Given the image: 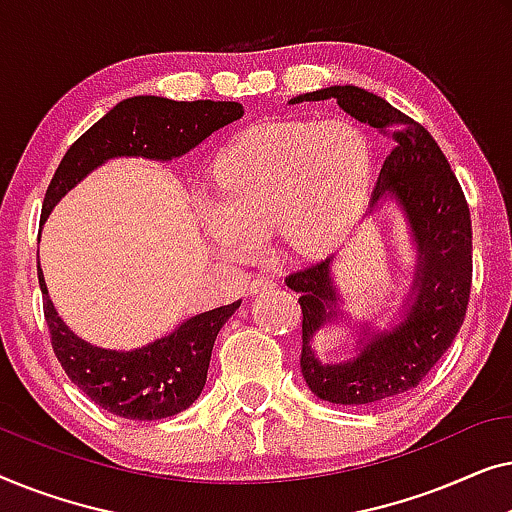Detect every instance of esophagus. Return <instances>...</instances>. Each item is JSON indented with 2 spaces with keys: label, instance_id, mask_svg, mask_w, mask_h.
<instances>
[{
  "label": "esophagus",
  "instance_id": "1",
  "mask_svg": "<svg viewBox=\"0 0 512 512\" xmlns=\"http://www.w3.org/2000/svg\"><path fill=\"white\" fill-rule=\"evenodd\" d=\"M275 286H277L275 279H270V277H256L254 282L249 284V293H251V296H256V293L270 291V289H275Z\"/></svg>",
  "mask_w": 512,
  "mask_h": 512
}]
</instances>
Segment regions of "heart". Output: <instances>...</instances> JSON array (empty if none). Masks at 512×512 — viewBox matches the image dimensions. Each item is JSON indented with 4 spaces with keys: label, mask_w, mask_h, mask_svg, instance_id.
<instances>
[{
    "label": "heart",
    "mask_w": 512,
    "mask_h": 512,
    "mask_svg": "<svg viewBox=\"0 0 512 512\" xmlns=\"http://www.w3.org/2000/svg\"><path fill=\"white\" fill-rule=\"evenodd\" d=\"M368 177V139L352 123L254 125L216 158V195L198 200V219L235 261L254 256L272 228L293 254L317 256L354 226Z\"/></svg>",
    "instance_id": "heart-1"
}]
</instances>
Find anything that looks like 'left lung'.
Instances as JSON below:
<instances>
[{"label":"left lung","instance_id":"obj_1","mask_svg":"<svg viewBox=\"0 0 512 512\" xmlns=\"http://www.w3.org/2000/svg\"><path fill=\"white\" fill-rule=\"evenodd\" d=\"M335 100L356 121L394 139L370 198V212L384 198L401 207L417 249V265L403 312L391 328L363 324L356 354L342 363L319 361L312 340L342 317L331 263L291 272L286 286L300 293L303 352L300 370L321 401L373 405L415 389L464 324L473 279L471 212L464 191L429 130L387 100L356 86H331L293 97L289 104Z\"/></svg>","mask_w":512,"mask_h":512}]
</instances>
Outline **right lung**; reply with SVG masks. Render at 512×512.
Wrapping results in <instances>:
<instances>
[{
  "instance_id": "obj_1",
  "label": "right lung",
  "mask_w": 512,
  "mask_h": 512,
  "mask_svg": "<svg viewBox=\"0 0 512 512\" xmlns=\"http://www.w3.org/2000/svg\"><path fill=\"white\" fill-rule=\"evenodd\" d=\"M242 116L240 102H174L156 95H137L118 102L93 128L83 132L60 160L41 207V226L62 195L107 160L121 156L179 158ZM39 286L53 352L69 380L102 410L142 422L172 417L198 401L207 382L216 335L242 303L235 300L200 312L165 338L130 352H118L90 345L69 331L55 312L41 268Z\"/></svg>"
}]
</instances>
